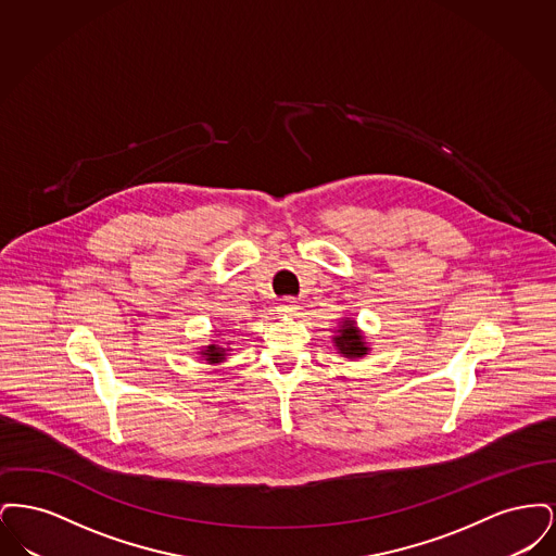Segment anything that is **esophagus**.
<instances>
[{"instance_id": "34e87169", "label": "esophagus", "mask_w": 556, "mask_h": 556, "mask_svg": "<svg viewBox=\"0 0 556 556\" xmlns=\"http://www.w3.org/2000/svg\"><path fill=\"white\" fill-rule=\"evenodd\" d=\"M298 311H300V306H298V302L291 300V298H286V300L277 306V313H279L281 317H295Z\"/></svg>"}]
</instances>
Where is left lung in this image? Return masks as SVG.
<instances>
[{
    "label": "left lung",
    "mask_w": 556,
    "mask_h": 556,
    "mask_svg": "<svg viewBox=\"0 0 556 556\" xmlns=\"http://www.w3.org/2000/svg\"><path fill=\"white\" fill-rule=\"evenodd\" d=\"M331 342L336 345L338 354H342L348 361L365 358L370 352L369 342L365 340V333L356 325L354 318H340V325H338L336 333L331 336Z\"/></svg>",
    "instance_id": "obj_1"
}]
</instances>
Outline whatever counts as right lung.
I'll return each instance as SVG.
<instances>
[{
  "label": "right lung",
  "instance_id": "1",
  "mask_svg": "<svg viewBox=\"0 0 556 556\" xmlns=\"http://www.w3.org/2000/svg\"><path fill=\"white\" fill-rule=\"evenodd\" d=\"M231 350H233V348H223L218 342H211L208 345H202L198 354H200L202 361H206L208 365H220V363L227 361V356H229Z\"/></svg>",
  "mask_w": 556,
  "mask_h": 556
}]
</instances>
